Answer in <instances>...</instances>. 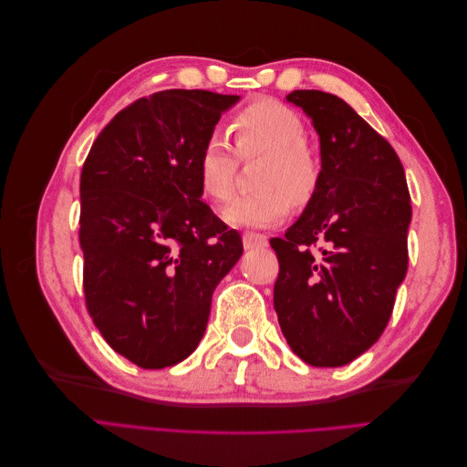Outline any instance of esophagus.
Listing matches in <instances>:
<instances>
[{
  "label": "esophagus",
  "mask_w": 467,
  "mask_h": 467,
  "mask_svg": "<svg viewBox=\"0 0 467 467\" xmlns=\"http://www.w3.org/2000/svg\"><path fill=\"white\" fill-rule=\"evenodd\" d=\"M244 247L245 249H255V247H266L268 237L263 234H255V232H245L244 234Z\"/></svg>",
  "instance_id": "esophagus-1"
}]
</instances>
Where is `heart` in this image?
Segmentation results:
<instances>
[{"instance_id": "b5f03b06", "label": "heart", "mask_w": 467, "mask_h": 467, "mask_svg": "<svg viewBox=\"0 0 467 467\" xmlns=\"http://www.w3.org/2000/svg\"><path fill=\"white\" fill-rule=\"evenodd\" d=\"M234 146L220 132H210L196 153L199 185L214 202L234 192L239 158L266 155L257 177L259 192L237 196L223 210L234 228H268L290 214L292 202L304 206L319 185V161L306 146V126L294 109L275 99H255L232 119Z\"/></svg>"}]
</instances>
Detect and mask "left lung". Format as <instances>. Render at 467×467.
<instances>
[{"instance_id": "obj_1", "label": "left lung", "mask_w": 467, "mask_h": 467, "mask_svg": "<svg viewBox=\"0 0 467 467\" xmlns=\"http://www.w3.org/2000/svg\"><path fill=\"white\" fill-rule=\"evenodd\" d=\"M286 101L312 119L321 173L302 216L271 239L275 309L296 355L335 368L368 350L391 317L407 273L411 196L398 153L341 97L298 89Z\"/></svg>"}]
</instances>
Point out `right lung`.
<instances>
[{
	"mask_svg": "<svg viewBox=\"0 0 467 467\" xmlns=\"http://www.w3.org/2000/svg\"><path fill=\"white\" fill-rule=\"evenodd\" d=\"M239 95L167 89L122 109L81 169L79 245L88 312L140 368L185 360L212 294L244 253L208 204L196 153Z\"/></svg>",
	"mask_w": 467,
	"mask_h": 467,
	"instance_id": "1",
	"label": "right lung"
}]
</instances>
